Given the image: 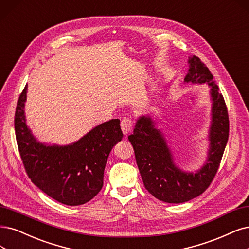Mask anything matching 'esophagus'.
Segmentation results:
<instances>
[{
	"mask_svg": "<svg viewBox=\"0 0 249 249\" xmlns=\"http://www.w3.org/2000/svg\"><path fill=\"white\" fill-rule=\"evenodd\" d=\"M132 126H133V122L129 118H124L121 121V129L124 134L129 133L132 130Z\"/></svg>",
	"mask_w": 249,
	"mask_h": 249,
	"instance_id": "34e87169",
	"label": "esophagus"
}]
</instances>
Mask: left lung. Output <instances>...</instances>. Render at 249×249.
<instances>
[{
    "mask_svg": "<svg viewBox=\"0 0 249 249\" xmlns=\"http://www.w3.org/2000/svg\"><path fill=\"white\" fill-rule=\"evenodd\" d=\"M186 83L208 84L213 100L209 129L207 160L196 172L180 170L173 162V156L163 133L155 127L153 120L142 116L136 121L133 133L128 136L139 166L144 188L155 198L167 203H183L201 195L214 178L229 139V115L225 99L213 73L197 56L189 58Z\"/></svg>",
    "mask_w": 249,
    "mask_h": 249,
    "instance_id": "left-lung-1",
    "label": "left lung"
}]
</instances>
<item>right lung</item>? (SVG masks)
Here are the masks:
<instances>
[{"label": "right lung", "mask_w": 249, "mask_h": 249, "mask_svg": "<svg viewBox=\"0 0 249 249\" xmlns=\"http://www.w3.org/2000/svg\"><path fill=\"white\" fill-rule=\"evenodd\" d=\"M27 85L17 101L16 142L27 176L45 194L77 206L94 198L104 186V172L113 146L123 139L120 120L99 124L78 142L47 145L35 139L25 123Z\"/></svg>", "instance_id": "right-lung-1"}]
</instances>
